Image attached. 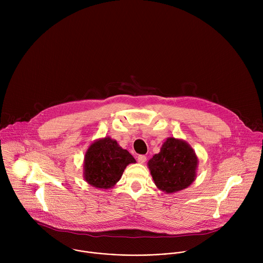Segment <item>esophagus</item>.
<instances>
[{
  "mask_svg": "<svg viewBox=\"0 0 263 263\" xmlns=\"http://www.w3.org/2000/svg\"><path fill=\"white\" fill-rule=\"evenodd\" d=\"M137 160H138L139 163H144V162L146 161V156H144V155H138Z\"/></svg>",
  "mask_w": 263,
  "mask_h": 263,
  "instance_id": "esophagus-1",
  "label": "esophagus"
}]
</instances>
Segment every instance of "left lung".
<instances>
[{"label": "left lung", "instance_id": "obj_1", "mask_svg": "<svg viewBox=\"0 0 263 263\" xmlns=\"http://www.w3.org/2000/svg\"><path fill=\"white\" fill-rule=\"evenodd\" d=\"M199 159L191 144L185 140L167 137L147 162L157 189L166 194H175L191 186L197 178Z\"/></svg>", "mask_w": 263, "mask_h": 263}]
</instances>
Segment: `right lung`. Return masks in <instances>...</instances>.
Masks as SVG:
<instances>
[{"label":"right lung","instance_id":"obj_1","mask_svg":"<svg viewBox=\"0 0 263 263\" xmlns=\"http://www.w3.org/2000/svg\"><path fill=\"white\" fill-rule=\"evenodd\" d=\"M134 157L109 136L99 138L90 143L84 156V180L98 190H110L122 178Z\"/></svg>","mask_w":263,"mask_h":263}]
</instances>
